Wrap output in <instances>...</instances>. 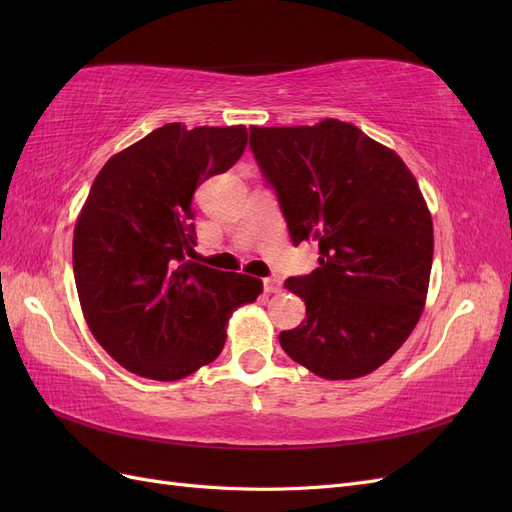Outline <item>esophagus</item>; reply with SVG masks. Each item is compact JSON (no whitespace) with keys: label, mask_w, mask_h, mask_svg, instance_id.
Returning <instances> with one entry per match:
<instances>
[{"label":"esophagus","mask_w":512,"mask_h":512,"mask_svg":"<svg viewBox=\"0 0 512 512\" xmlns=\"http://www.w3.org/2000/svg\"><path fill=\"white\" fill-rule=\"evenodd\" d=\"M262 286H265L267 294H275L282 290V280L280 277H265V280H262Z\"/></svg>","instance_id":"34e87169"}]
</instances>
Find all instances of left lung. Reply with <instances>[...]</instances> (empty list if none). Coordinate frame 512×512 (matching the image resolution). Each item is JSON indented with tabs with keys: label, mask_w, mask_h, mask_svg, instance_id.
Returning <instances> with one entry per match:
<instances>
[{
	"label": "left lung",
	"mask_w": 512,
	"mask_h": 512,
	"mask_svg": "<svg viewBox=\"0 0 512 512\" xmlns=\"http://www.w3.org/2000/svg\"><path fill=\"white\" fill-rule=\"evenodd\" d=\"M262 177L290 239L318 243V269L288 277L305 320L282 331L292 361L327 380H352L399 350L423 314L433 226L414 175L395 151L346 121L250 128Z\"/></svg>",
	"instance_id": "left-lung-1"
}]
</instances>
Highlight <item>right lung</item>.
I'll return each mask as SVG.
<instances>
[{"mask_svg": "<svg viewBox=\"0 0 512 512\" xmlns=\"http://www.w3.org/2000/svg\"><path fill=\"white\" fill-rule=\"evenodd\" d=\"M245 145V126L166 123L91 185L74 226V282L89 331L132 374L170 382L218 359L232 309L262 292L256 277L188 260L194 192Z\"/></svg>", "mask_w": 512, "mask_h": 512, "instance_id": "obj_1", "label": "right lung"}]
</instances>
